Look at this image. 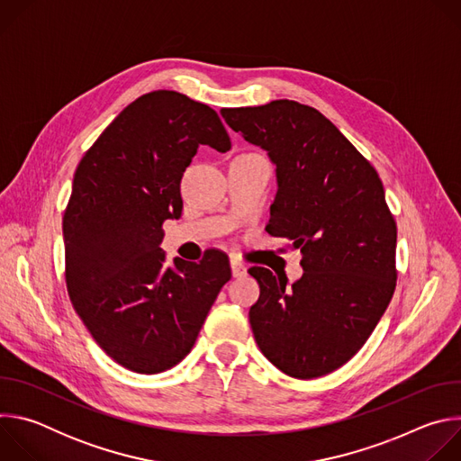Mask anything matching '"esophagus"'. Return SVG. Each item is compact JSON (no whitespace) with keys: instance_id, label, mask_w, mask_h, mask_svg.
I'll list each match as a JSON object with an SVG mask.
<instances>
[{"instance_id":"esophagus-1","label":"esophagus","mask_w":461,"mask_h":461,"mask_svg":"<svg viewBox=\"0 0 461 461\" xmlns=\"http://www.w3.org/2000/svg\"><path fill=\"white\" fill-rule=\"evenodd\" d=\"M231 274H233V277H244L246 274H248V270H246V267H244V262H240L239 258H235V257H231Z\"/></svg>"}]
</instances>
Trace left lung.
<instances>
[{
    "label": "left lung",
    "mask_w": 461,
    "mask_h": 461,
    "mask_svg": "<svg viewBox=\"0 0 461 461\" xmlns=\"http://www.w3.org/2000/svg\"><path fill=\"white\" fill-rule=\"evenodd\" d=\"M276 164L277 194L267 231L301 249L303 277L248 270L260 295L249 308L253 338L281 372L330 374L374 332L396 290L398 228L374 166L317 109L294 100L221 111Z\"/></svg>",
    "instance_id": "obj_1"
}]
</instances>
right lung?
Here are the masks:
<instances>
[{"label": "right lung", "instance_id": "right-lung-1", "mask_svg": "<svg viewBox=\"0 0 461 461\" xmlns=\"http://www.w3.org/2000/svg\"><path fill=\"white\" fill-rule=\"evenodd\" d=\"M199 146L231 142L219 114L176 91L129 104L80 160L63 213L65 283L98 347L118 365L158 374L193 348L228 255L166 267L162 224L182 213L180 180Z\"/></svg>", "mask_w": 461, "mask_h": 461}]
</instances>
